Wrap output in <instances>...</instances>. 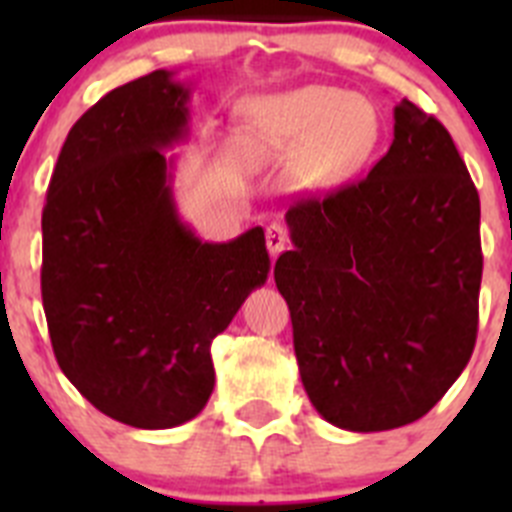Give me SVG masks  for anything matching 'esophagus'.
Returning <instances> with one entry per match:
<instances>
[{
  "instance_id": "1",
  "label": "esophagus",
  "mask_w": 512,
  "mask_h": 512,
  "mask_svg": "<svg viewBox=\"0 0 512 512\" xmlns=\"http://www.w3.org/2000/svg\"><path fill=\"white\" fill-rule=\"evenodd\" d=\"M287 243H289V235L284 225L271 223L269 228H266V248H269L271 256H279V253L287 248Z\"/></svg>"
}]
</instances>
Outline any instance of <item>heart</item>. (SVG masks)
I'll use <instances>...</instances> for the list:
<instances>
[{
    "mask_svg": "<svg viewBox=\"0 0 512 512\" xmlns=\"http://www.w3.org/2000/svg\"><path fill=\"white\" fill-rule=\"evenodd\" d=\"M379 143L374 104L348 89L302 87L253 99L243 112L241 148L256 164H300L310 184H336L356 174Z\"/></svg>",
    "mask_w": 512,
    "mask_h": 512,
    "instance_id": "b5f03b06",
    "label": "heart"
}]
</instances>
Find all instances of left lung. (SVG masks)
<instances>
[{"label":"left lung","mask_w":512,"mask_h":512,"mask_svg":"<svg viewBox=\"0 0 512 512\" xmlns=\"http://www.w3.org/2000/svg\"><path fill=\"white\" fill-rule=\"evenodd\" d=\"M274 282L292 315L305 392L328 423L372 433L423 418L477 341L479 194L449 130L395 107L374 169L287 210Z\"/></svg>","instance_id":"8db88e82"}]
</instances>
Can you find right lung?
I'll return each mask as SVG.
<instances>
[{
	"instance_id": "right-lung-1",
	"label": "right lung",
	"mask_w": 512,
	"mask_h": 512,
	"mask_svg": "<svg viewBox=\"0 0 512 512\" xmlns=\"http://www.w3.org/2000/svg\"><path fill=\"white\" fill-rule=\"evenodd\" d=\"M189 89L158 69L89 107L43 207L40 292L61 372L99 413L174 428L215 387L210 346L269 277L264 230L200 241L176 215L171 161Z\"/></svg>"
}]
</instances>
